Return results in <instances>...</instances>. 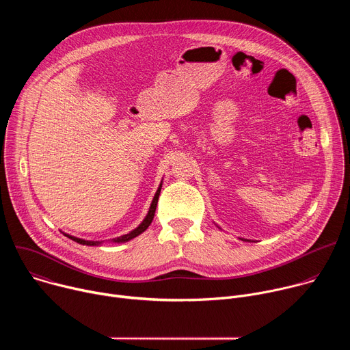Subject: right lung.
<instances>
[{"instance_id":"right-lung-1","label":"right lung","mask_w":350,"mask_h":350,"mask_svg":"<svg viewBox=\"0 0 350 350\" xmlns=\"http://www.w3.org/2000/svg\"><path fill=\"white\" fill-rule=\"evenodd\" d=\"M161 188H162V184L159 185V188H158V191H157V193H155V196H154V201H152V204H151V208H149V212H148L146 217L144 219V221H142L135 230H133L131 232H129V234H126V235H123V237H119V238L113 239L115 242H126V241H129V239H131V238L139 235L141 232H144V231L149 227V224L152 223L154 216H155V211H157V205H158V199H159ZM65 235L69 237L70 239H73L75 242L81 243V245H90V246H91V245H99V243H101L99 241H85V239H80V238H76V237H72V235H68V234H65Z\"/></svg>"}]
</instances>
